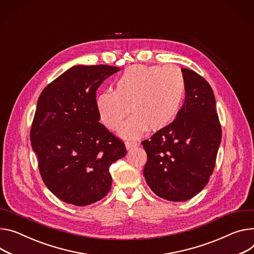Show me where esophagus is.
Here are the masks:
<instances>
[{"mask_svg": "<svg viewBox=\"0 0 254 254\" xmlns=\"http://www.w3.org/2000/svg\"><path fill=\"white\" fill-rule=\"evenodd\" d=\"M137 145V142H136L135 140H127L126 142H125V147H126V149H130V148H132V147H134V146H136Z\"/></svg>", "mask_w": 254, "mask_h": 254, "instance_id": "1", "label": "esophagus"}]
</instances>
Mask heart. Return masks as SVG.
Listing matches in <instances>:
<instances>
[{
  "mask_svg": "<svg viewBox=\"0 0 254 254\" xmlns=\"http://www.w3.org/2000/svg\"><path fill=\"white\" fill-rule=\"evenodd\" d=\"M185 89V76L178 66H132L116 80L115 91L97 94L95 106L102 123L113 131L122 126L131 108L134 115L123 125L120 135L134 138L147 127L159 131L176 119Z\"/></svg>",
  "mask_w": 254,
  "mask_h": 254,
  "instance_id": "b5f03b06",
  "label": "heart"
}]
</instances>
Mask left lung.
<instances>
[{"mask_svg": "<svg viewBox=\"0 0 254 254\" xmlns=\"http://www.w3.org/2000/svg\"><path fill=\"white\" fill-rule=\"evenodd\" d=\"M181 70L186 95L178 116L141 142L147 154L145 181L154 194L170 201L188 200L205 187L222 139L210 85L196 72Z\"/></svg>", "mask_w": 254, "mask_h": 254, "instance_id": "left-lung-1", "label": "left lung"}]
</instances>
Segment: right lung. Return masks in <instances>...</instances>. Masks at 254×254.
I'll return each mask as SVG.
<instances>
[{
  "label": "right lung",
  "instance_id": "1",
  "mask_svg": "<svg viewBox=\"0 0 254 254\" xmlns=\"http://www.w3.org/2000/svg\"><path fill=\"white\" fill-rule=\"evenodd\" d=\"M120 68L77 65L51 82L37 101L30 141L41 176L64 202L84 206L112 186L110 167L125 157L124 142L102 123L96 89Z\"/></svg>",
  "mask_w": 254,
  "mask_h": 254
}]
</instances>
